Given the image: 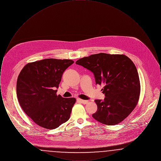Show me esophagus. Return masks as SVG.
Wrapping results in <instances>:
<instances>
[{
	"label": "esophagus",
	"mask_w": 161,
	"mask_h": 161,
	"mask_svg": "<svg viewBox=\"0 0 161 161\" xmlns=\"http://www.w3.org/2000/svg\"><path fill=\"white\" fill-rule=\"evenodd\" d=\"M77 101L81 103H83V104H87L88 103V101L87 100H81V99H80V98H78Z\"/></svg>",
	"instance_id": "1"
}]
</instances>
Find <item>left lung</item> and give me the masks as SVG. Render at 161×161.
<instances>
[{
  "label": "left lung",
  "instance_id": "8db88e82",
  "mask_svg": "<svg viewBox=\"0 0 161 161\" xmlns=\"http://www.w3.org/2000/svg\"><path fill=\"white\" fill-rule=\"evenodd\" d=\"M75 63L91 71L96 84L103 86L104 100H95L97 110L92 117L112 125L121 123L133 110L140 95V82L135 65L124 55L93 54Z\"/></svg>",
  "mask_w": 161,
  "mask_h": 161
}]
</instances>
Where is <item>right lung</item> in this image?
Segmentation results:
<instances>
[{
	"instance_id": "1",
	"label": "right lung",
	"mask_w": 161,
	"mask_h": 161,
	"mask_svg": "<svg viewBox=\"0 0 161 161\" xmlns=\"http://www.w3.org/2000/svg\"><path fill=\"white\" fill-rule=\"evenodd\" d=\"M71 60L44 59L27 64L17 78V96L25 113L37 125L54 129L70 118L76 99L57 95L63 72Z\"/></svg>"
}]
</instances>
